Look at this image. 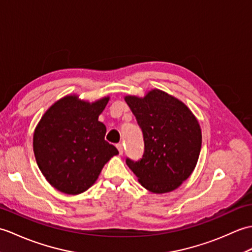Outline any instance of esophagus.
I'll return each instance as SVG.
<instances>
[{"label": "esophagus", "mask_w": 252, "mask_h": 252, "mask_svg": "<svg viewBox=\"0 0 252 252\" xmlns=\"http://www.w3.org/2000/svg\"><path fill=\"white\" fill-rule=\"evenodd\" d=\"M116 148H117V150H119L120 154H123V153H124V147H123V144H122V143H117V144H116Z\"/></svg>", "instance_id": "1"}]
</instances>
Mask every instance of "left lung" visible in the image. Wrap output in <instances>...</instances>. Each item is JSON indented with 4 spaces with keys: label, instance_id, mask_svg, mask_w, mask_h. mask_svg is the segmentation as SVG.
Returning a JSON list of instances; mask_svg holds the SVG:
<instances>
[{
    "label": "left lung",
    "instance_id": "1",
    "mask_svg": "<svg viewBox=\"0 0 252 252\" xmlns=\"http://www.w3.org/2000/svg\"><path fill=\"white\" fill-rule=\"evenodd\" d=\"M142 129L144 152L126 164L141 186L153 193H166L186 181L196 166L202 132L186 104L158 89L144 98H125Z\"/></svg>",
    "mask_w": 252,
    "mask_h": 252
}]
</instances>
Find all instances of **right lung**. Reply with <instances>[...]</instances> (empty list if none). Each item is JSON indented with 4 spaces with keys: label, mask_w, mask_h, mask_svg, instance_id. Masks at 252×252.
Masks as SVG:
<instances>
[{
    "label": "right lung",
    "mask_w": 252,
    "mask_h": 252,
    "mask_svg": "<svg viewBox=\"0 0 252 252\" xmlns=\"http://www.w3.org/2000/svg\"><path fill=\"white\" fill-rule=\"evenodd\" d=\"M109 98L94 103L68 96L43 115L33 136L38 168L58 191L75 195L97 180L104 164L119 151L104 140L105 126L98 121Z\"/></svg>",
    "instance_id": "obj_1"
}]
</instances>
